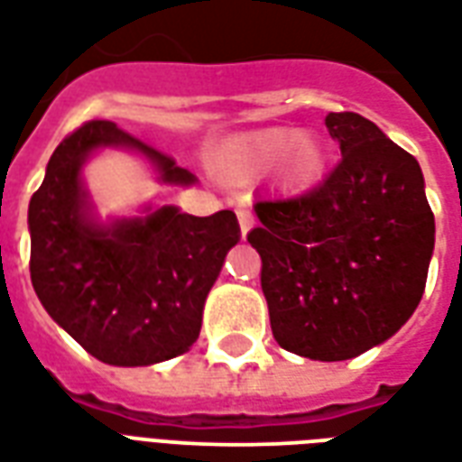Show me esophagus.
Wrapping results in <instances>:
<instances>
[{"mask_svg":"<svg viewBox=\"0 0 462 462\" xmlns=\"http://www.w3.org/2000/svg\"><path fill=\"white\" fill-rule=\"evenodd\" d=\"M237 220H240V230L242 235H247L252 227H254V215L247 208H237Z\"/></svg>","mask_w":462,"mask_h":462,"instance_id":"esophagus-1","label":"esophagus"}]
</instances>
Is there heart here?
Returning a JSON list of instances; mask_svg holds the SVG:
<instances>
[{
  "label": "heart",
  "mask_w": 462,
  "mask_h": 462,
  "mask_svg": "<svg viewBox=\"0 0 462 462\" xmlns=\"http://www.w3.org/2000/svg\"><path fill=\"white\" fill-rule=\"evenodd\" d=\"M289 160V179L296 186H306L323 169V149L296 129H266L249 136L220 159L222 173L227 179L247 180L279 162Z\"/></svg>",
  "instance_id": "1"
}]
</instances>
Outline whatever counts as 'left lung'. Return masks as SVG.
<instances>
[{
	"label": "left lung",
	"instance_id": "left-lung-1",
	"mask_svg": "<svg viewBox=\"0 0 462 462\" xmlns=\"http://www.w3.org/2000/svg\"><path fill=\"white\" fill-rule=\"evenodd\" d=\"M343 159L309 193L259 200L247 242L276 343L320 362L357 357L404 326L426 289L431 205L411 153L357 112H330Z\"/></svg>",
	"mask_w": 462,
	"mask_h": 462
}]
</instances>
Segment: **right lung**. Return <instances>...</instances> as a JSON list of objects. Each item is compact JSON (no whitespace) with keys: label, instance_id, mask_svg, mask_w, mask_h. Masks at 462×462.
Listing matches in <instances>:
<instances>
[{"label":"right lung","instance_id":"1","mask_svg":"<svg viewBox=\"0 0 462 462\" xmlns=\"http://www.w3.org/2000/svg\"><path fill=\"white\" fill-rule=\"evenodd\" d=\"M102 146L144 153L163 183L196 180L115 122H85L56 146L31 196V283L49 316L92 357L144 367L196 343L205 299L240 240V225L232 210L196 217L173 205L146 217L95 222L80 169Z\"/></svg>","mask_w":462,"mask_h":462}]
</instances>
